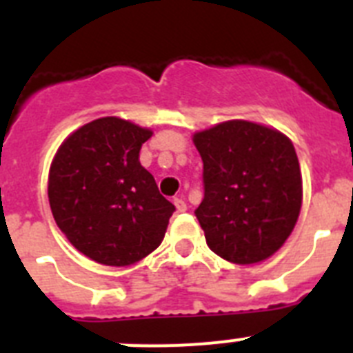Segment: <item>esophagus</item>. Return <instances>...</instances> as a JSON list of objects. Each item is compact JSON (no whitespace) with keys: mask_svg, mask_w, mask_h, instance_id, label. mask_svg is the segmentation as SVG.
Returning <instances> with one entry per match:
<instances>
[{"mask_svg":"<svg viewBox=\"0 0 353 353\" xmlns=\"http://www.w3.org/2000/svg\"><path fill=\"white\" fill-rule=\"evenodd\" d=\"M173 203H174V207H176V210H179V212H185L187 210V205H185V201H183L182 198H174Z\"/></svg>","mask_w":353,"mask_h":353,"instance_id":"esophagus-1","label":"esophagus"}]
</instances>
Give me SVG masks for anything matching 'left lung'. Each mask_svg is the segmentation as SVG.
Returning <instances> with one entry per match:
<instances>
[{"mask_svg": "<svg viewBox=\"0 0 353 353\" xmlns=\"http://www.w3.org/2000/svg\"><path fill=\"white\" fill-rule=\"evenodd\" d=\"M203 161V201L194 214L215 254L239 265L267 260L285 244L302 205L292 141L252 121L194 134Z\"/></svg>", "mask_w": 353, "mask_h": 353, "instance_id": "1", "label": "left lung"}]
</instances>
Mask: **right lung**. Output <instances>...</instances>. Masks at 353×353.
<instances>
[{
	"label": "right lung",
	"mask_w": 353,
	"mask_h": 353,
	"mask_svg": "<svg viewBox=\"0 0 353 353\" xmlns=\"http://www.w3.org/2000/svg\"><path fill=\"white\" fill-rule=\"evenodd\" d=\"M152 130L114 117L70 134L49 171V205L61 232L97 263L127 267L164 239L174 205L141 166Z\"/></svg>",
	"instance_id": "add662e5"
}]
</instances>
